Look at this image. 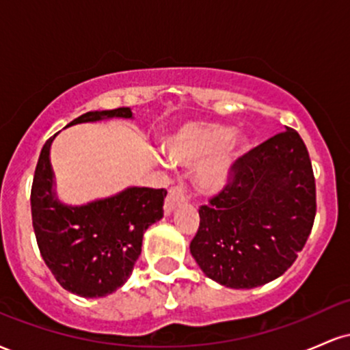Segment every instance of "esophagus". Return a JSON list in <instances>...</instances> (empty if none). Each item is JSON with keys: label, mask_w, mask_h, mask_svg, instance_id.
<instances>
[{"label": "esophagus", "mask_w": 350, "mask_h": 350, "mask_svg": "<svg viewBox=\"0 0 350 350\" xmlns=\"http://www.w3.org/2000/svg\"><path fill=\"white\" fill-rule=\"evenodd\" d=\"M186 200H187L186 186L180 183L174 184V186L170 189V194H167L166 204H164V211H166V214H171L176 207L180 206L183 202H186Z\"/></svg>", "instance_id": "esophagus-1"}]
</instances>
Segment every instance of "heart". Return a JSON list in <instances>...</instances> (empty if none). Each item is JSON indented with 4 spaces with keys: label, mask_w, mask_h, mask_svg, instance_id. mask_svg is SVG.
<instances>
[{
    "label": "heart",
    "mask_w": 350,
    "mask_h": 350,
    "mask_svg": "<svg viewBox=\"0 0 350 350\" xmlns=\"http://www.w3.org/2000/svg\"><path fill=\"white\" fill-rule=\"evenodd\" d=\"M166 154L172 163L200 166L199 184L207 191H219L230 178L232 167L242 150V139L232 136L222 124H189L166 143Z\"/></svg>",
    "instance_id": "1"
}]
</instances>
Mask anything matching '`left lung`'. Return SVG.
Segmentation results:
<instances>
[{
  "label": "left lung",
  "mask_w": 350,
  "mask_h": 350,
  "mask_svg": "<svg viewBox=\"0 0 350 350\" xmlns=\"http://www.w3.org/2000/svg\"><path fill=\"white\" fill-rule=\"evenodd\" d=\"M191 253L224 286L256 288L298 258L316 217V180L293 128L235 159L227 184L199 207Z\"/></svg>",
  "instance_id": "8db88e82"
}]
</instances>
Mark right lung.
<instances>
[{
	"label": "right lung",
	"instance_id": "right-lung-1",
	"mask_svg": "<svg viewBox=\"0 0 350 350\" xmlns=\"http://www.w3.org/2000/svg\"><path fill=\"white\" fill-rule=\"evenodd\" d=\"M126 107L87 111L74 122L122 116ZM55 136V135H54ZM51 136L42 146L31 187V214L39 252L62 288L83 298H100L118 290L142 255L143 234L164 214L166 189L130 187L120 194L80 207L60 204L52 194Z\"/></svg>",
	"mask_w": 350,
	"mask_h": 350
}]
</instances>
